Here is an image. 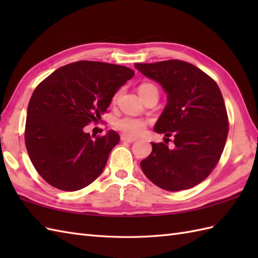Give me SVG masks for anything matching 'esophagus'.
Instances as JSON below:
<instances>
[{"label":"esophagus","mask_w":258,"mask_h":258,"mask_svg":"<svg viewBox=\"0 0 258 258\" xmlns=\"http://www.w3.org/2000/svg\"><path fill=\"white\" fill-rule=\"evenodd\" d=\"M120 140H122L123 142H126V143H133V142L136 141V139L128 138V136H126V135H122V138H120Z\"/></svg>","instance_id":"esophagus-1"}]
</instances>
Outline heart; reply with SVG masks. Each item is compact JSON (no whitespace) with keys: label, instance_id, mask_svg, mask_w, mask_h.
<instances>
[{"label":"heart","instance_id":"obj_1","mask_svg":"<svg viewBox=\"0 0 258 258\" xmlns=\"http://www.w3.org/2000/svg\"><path fill=\"white\" fill-rule=\"evenodd\" d=\"M152 86L154 85L142 84L140 86L139 91L146 89V87H152ZM146 125H147L146 120L139 117H133V116H122L114 120V127L127 136L141 135L145 131Z\"/></svg>","mask_w":258,"mask_h":258}]
</instances>
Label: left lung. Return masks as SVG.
Segmentation results:
<instances>
[{
    "label": "left lung",
    "instance_id": "left-lung-1",
    "mask_svg": "<svg viewBox=\"0 0 258 258\" xmlns=\"http://www.w3.org/2000/svg\"><path fill=\"white\" fill-rule=\"evenodd\" d=\"M146 78L167 94V104L154 131L174 139L173 149L152 143V153L141 162L152 183L165 190L194 187L216 166L228 134V117L216 82L195 65L178 59L135 63Z\"/></svg>",
    "mask_w": 258,
    "mask_h": 258
}]
</instances>
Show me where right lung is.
Segmentation results:
<instances>
[{"instance_id": "right-lung-1", "label": "right lung", "mask_w": 258, "mask_h": 258, "mask_svg": "<svg viewBox=\"0 0 258 258\" xmlns=\"http://www.w3.org/2000/svg\"><path fill=\"white\" fill-rule=\"evenodd\" d=\"M133 76L134 71L122 65L80 61L37 85L27 106L25 145L43 179L73 191L100 176L119 136L108 131L95 138L83 128L106 112L115 93Z\"/></svg>"}]
</instances>
